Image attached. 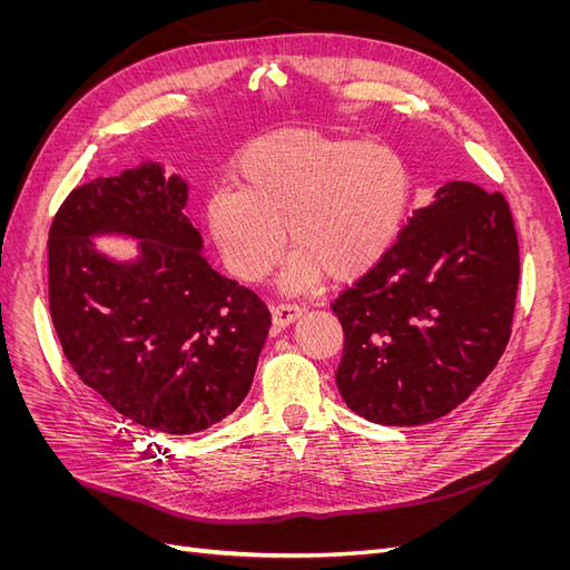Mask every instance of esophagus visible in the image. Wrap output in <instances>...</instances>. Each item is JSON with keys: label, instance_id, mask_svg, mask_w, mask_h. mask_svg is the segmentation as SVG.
<instances>
[{"label": "esophagus", "instance_id": "1", "mask_svg": "<svg viewBox=\"0 0 570 570\" xmlns=\"http://www.w3.org/2000/svg\"><path fill=\"white\" fill-rule=\"evenodd\" d=\"M271 314H273V325L283 331L289 323H295L302 316V306L297 304H275L271 306Z\"/></svg>", "mask_w": 570, "mask_h": 570}]
</instances>
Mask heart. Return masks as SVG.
<instances>
[{
  "instance_id": "heart-1",
  "label": "heart",
  "mask_w": 570,
  "mask_h": 570,
  "mask_svg": "<svg viewBox=\"0 0 570 570\" xmlns=\"http://www.w3.org/2000/svg\"><path fill=\"white\" fill-rule=\"evenodd\" d=\"M237 185L206 202L223 264L256 283L278 262L287 228L289 292L325 275L337 283L366 275L394 245L411 199L409 168L394 149L314 130L256 140L239 157Z\"/></svg>"
}]
</instances>
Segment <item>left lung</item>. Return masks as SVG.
Returning <instances> with one entry per match:
<instances>
[{
	"mask_svg": "<svg viewBox=\"0 0 570 570\" xmlns=\"http://www.w3.org/2000/svg\"><path fill=\"white\" fill-rule=\"evenodd\" d=\"M507 199L452 180L333 302L347 406L381 425H421L471 396L504 354L519 289Z\"/></svg>",
	"mask_w": 570,
	"mask_h": 570,
	"instance_id": "1",
	"label": "left lung"
}]
</instances>
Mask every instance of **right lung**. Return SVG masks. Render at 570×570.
I'll return each instance as SVG.
<instances>
[{"label":"right lung","mask_w":570,"mask_h":570,"mask_svg":"<svg viewBox=\"0 0 570 570\" xmlns=\"http://www.w3.org/2000/svg\"><path fill=\"white\" fill-rule=\"evenodd\" d=\"M187 183L145 161L66 197L49 228V314L80 381L120 416L193 435L243 404L271 314L202 256ZM140 238L118 263L94 237Z\"/></svg>","instance_id":"right-lung-1"}]
</instances>
